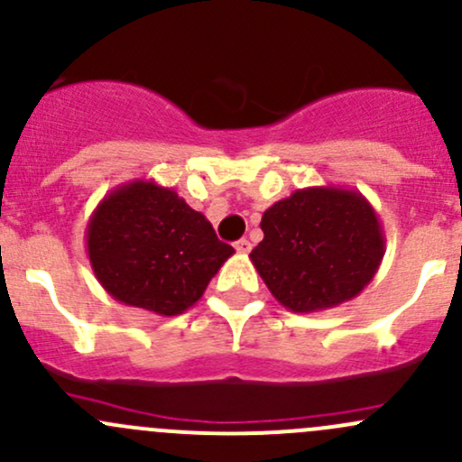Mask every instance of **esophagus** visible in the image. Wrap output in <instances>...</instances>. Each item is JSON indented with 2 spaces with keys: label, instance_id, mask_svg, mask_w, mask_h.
Masks as SVG:
<instances>
[{
  "label": "esophagus",
  "instance_id": "obj_1",
  "mask_svg": "<svg viewBox=\"0 0 462 462\" xmlns=\"http://www.w3.org/2000/svg\"><path fill=\"white\" fill-rule=\"evenodd\" d=\"M250 248H253V245H250L248 239H239V241H236V244H235V250H236V253H239V254H248Z\"/></svg>",
  "mask_w": 462,
  "mask_h": 462
}]
</instances>
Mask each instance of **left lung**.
Listing matches in <instances>:
<instances>
[{"instance_id": "obj_1", "label": "left lung", "mask_w": 462, "mask_h": 462, "mask_svg": "<svg viewBox=\"0 0 462 462\" xmlns=\"http://www.w3.org/2000/svg\"><path fill=\"white\" fill-rule=\"evenodd\" d=\"M261 230L263 241L250 261L292 313H318L357 297L384 257L380 218L356 189H295L265 209Z\"/></svg>"}]
</instances>
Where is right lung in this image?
Returning a JSON list of instances; mask_svg holds the SVG:
<instances>
[{"label": "right lung", "mask_w": 462, "mask_h": 462, "mask_svg": "<svg viewBox=\"0 0 462 462\" xmlns=\"http://www.w3.org/2000/svg\"><path fill=\"white\" fill-rule=\"evenodd\" d=\"M85 236L100 286L120 304L165 318L197 304L235 254L201 212L153 180H132L106 194Z\"/></svg>", "instance_id": "add662e5"}]
</instances>
